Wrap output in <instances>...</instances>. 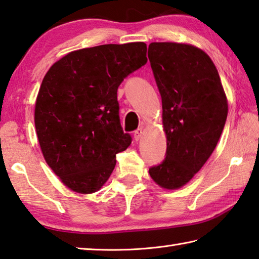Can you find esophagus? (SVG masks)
<instances>
[{
	"label": "esophagus",
	"mask_w": 259,
	"mask_h": 259,
	"mask_svg": "<svg viewBox=\"0 0 259 259\" xmlns=\"http://www.w3.org/2000/svg\"><path fill=\"white\" fill-rule=\"evenodd\" d=\"M142 136H143V129L142 128H139V129L134 131V138H135V140H137V142L140 138H142Z\"/></svg>",
	"instance_id": "esophagus-1"
}]
</instances>
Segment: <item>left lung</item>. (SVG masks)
Masks as SVG:
<instances>
[{
  "label": "left lung",
  "instance_id": "obj_1",
  "mask_svg": "<svg viewBox=\"0 0 259 259\" xmlns=\"http://www.w3.org/2000/svg\"><path fill=\"white\" fill-rule=\"evenodd\" d=\"M148 59L162 97L165 158L149 167L158 186L189 182L215 149L228 116V102L213 61L195 46L150 43Z\"/></svg>",
  "mask_w": 259,
  "mask_h": 259
}]
</instances>
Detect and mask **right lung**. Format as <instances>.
Returning <instances> with one entry per match:
<instances>
[{
    "mask_svg": "<svg viewBox=\"0 0 259 259\" xmlns=\"http://www.w3.org/2000/svg\"><path fill=\"white\" fill-rule=\"evenodd\" d=\"M143 41L82 49L52 65L35 106L37 137L46 163L80 194L101 189L116 154L133 138L122 129L117 88L147 63Z\"/></svg>",
    "mask_w": 259,
    "mask_h": 259,
    "instance_id": "right-lung-1",
    "label": "right lung"
}]
</instances>
